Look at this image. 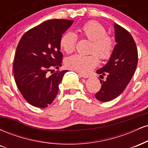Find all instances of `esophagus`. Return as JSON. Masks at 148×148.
I'll use <instances>...</instances> for the list:
<instances>
[{
	"label": "esophagus",
	"instance_id": "esophagus-1",
	"mask_svg": "<svg viewBox=\"0 0 148 148\" xmlns=\"http://www.w3.org/2000/svg\"><path fill=\"white\" fill-rule=\"evenodd\" d=\"M79 75L81 76V77H83V78H88L89 77V76L88 75V74H81V73H79Z\"/></svg>",
	"mask_w": 148,
	"mask_h": 148
}]
</instances>
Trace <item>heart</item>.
<instances>
[{
    "instance_id": "obj_1",
    "label": "heart",
    "mask_w": 148,
    "mask_h": 148,
    "mask_svg": "<svg viewBox=\"0 0 148 148\" xmlns=\"http://www.w3.org/2000/svg\"><path fill=\"white\" fill-rule=\"evenodd\" d=\"M85 38L92 42L90 52V55L74 54L66 60L69 68L82 74L90 72L99 64V56L101 60H108L113 55L115 43L114 38L108 35L105 27L95 21H88L80 28ZM77 35L74 32L64 33L60 40L61 49L67 53L75 50Z\"/></svg>"
}]
</instances>
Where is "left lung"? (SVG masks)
Segmentation results:
<instances>
[{
    "instance_id": "1",
    "label": "left lung",
    "mask_w": 148,
    "mask_h": 148,
    "mask_svg": "<svg viewBox=\"0 0 148 148\" xmlns=\"http://www.w3.org/2000/svg\"><path fill=\"white\" fill-rule=\"evenodd\" d=\"M114 27L117 42L114 51L106 64L97 71L101 76L107 75L106 81L99 79L101 87L95 95L97 99L104 102L114 99L125 90L138 63V50L133 37L117 23Z\"/></svg>"
}]
</instances>
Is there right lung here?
<instances>
[{
  "mask_svg": "<svg viewBox=\"0 0 148 148\" xmlns=\"http://www.w3.org/2000/svg\"><path fill=\"white\" fill-rule=\"evenodd\" d=\"M73 22L48 20L28 30L18 42L13 62L14 80L23 98L34 106L46 108L58 92L67 70L57 71L51 76L47 72L62 66L60 40Z\"/></svg>",
  "mask_w": 148,
  "mask_h": 148,
  "instance_id": "obj_1",
  "label": "right lung"
}]
</instances>
